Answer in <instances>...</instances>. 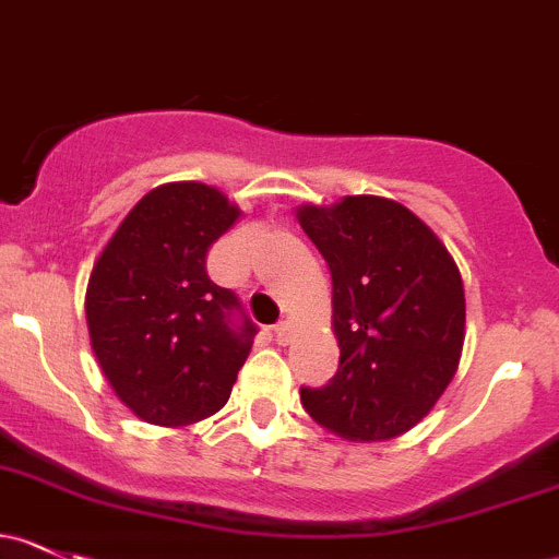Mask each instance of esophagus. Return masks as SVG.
Masks as SVG:
<instances>
[{
	"label": "esophagus",
	"mask_w": 559,
	"mask_h": 559,
	"mask_svg": "<svg viewBox=\"0 0 559 559\" xmlns=\"http://www.w3.org/2000/svg\"><path fill=\"white\" fill-rule=\"evenodd\" d=\"M273 332L275 340H278L281 345H286L292 340V332H295V324H292V321H278V324L273 326Z\"/></svg>",
	"instance_id": "1"
}]
</instances>
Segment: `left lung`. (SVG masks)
I'll use <instances>...</instances> for the list:
<instances>
[{"mask_svg":"<svg viewBox=\"0 0 559 559\" xmlns=\"http://www.w3.org/2000/svg\"><path fill=\"white\" fill-rule=\"evenodd\" d=\"M297 222L332 273L337 374L302 388L319 426L350 442H385L418 426L455 378L466 337L461 270L402 203L348 195L299 205Z\"/></svg>","mask_w":559,"mask_h":559,"instance_id":"8db88e82","label":"left lung"}]
</instances>
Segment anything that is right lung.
<instances>
[{
	"instance_id": "add662e5",
	"label": "right lung",
	"mask_w": 559,
	"mask_h": 559,
	"mask_svg": "<svg viewBox=\"0 0 559 559\" xmlns=\"http://www.w3.org/2000/svg\"><path fill=\"white\" fill-rule=\"evenodd\" d=\"M240 219L225 192L171 181L128 211L93 264L85 295L91 348L122 404L152 426L219 413L257 326L205 273V254Z\"/></svg>"
}]
</instances>
